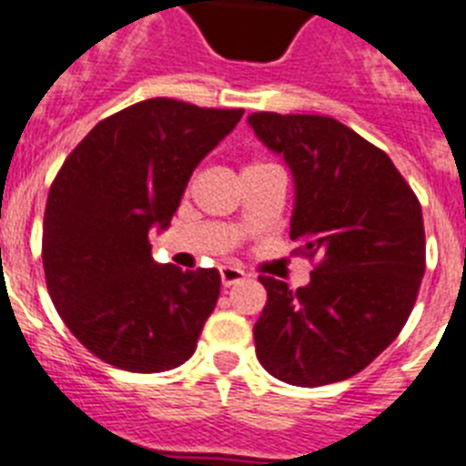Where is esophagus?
<instances>
[{"label":"esophagus","instance_id":"34e87169","mask_svg":"<svg viewBox=\"0 0 466 466\" xmlns=\"http://www.w3.org/2000/svg\"><path fill=\"white\" fill-rule=\"evenodd\" d=\"M243 279H246V271L238 269V267H220V280H223L225 288L241 283Z\"/></svg>","mask_w":466,"mask_h":466}]
</instances>
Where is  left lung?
Returning <instances> with one entry per match:
<instances>
[{
	"label": "left lung",
	"mask_w": 466,
	"mask_h": 466,
	"mask_svg": "<svg viewBox=\"0 0 466 466\" xmlns=\"http://www.w3.org/2000/svg\"><path fill=\"white\" fill-rule=\"evenodd\" d=\"M258 139L295 178L290 238L316 259L311 283L259 276L255 353L299 388L346 380L395 341L425 274L422 208L388 155L327 116L250 113Z\"/></svg>",
	"instance_id": "obj_1"
}]
</instances>
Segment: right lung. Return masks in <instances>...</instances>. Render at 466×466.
Here are the masks:
<instances>
[{
    "label": "right lung",
    "instance_id": "add662e5",
    "mask_svg": "<svg viewBox=\"0 0 466 466\" xmlns=\"http://www.w3.org/2000/svg\"><path fill=\"white\" fill-rule=\"evenodd\" d=\"M241 116L146 99L95 125L57 171L44 213L46 285L71 334L106 364L157 374L195 353L220 274L157 264L148 232L169 228L195 167Z\"/></svg>",
    "mask_w": 466,
    "mask_h": 466
}]
</instances>
